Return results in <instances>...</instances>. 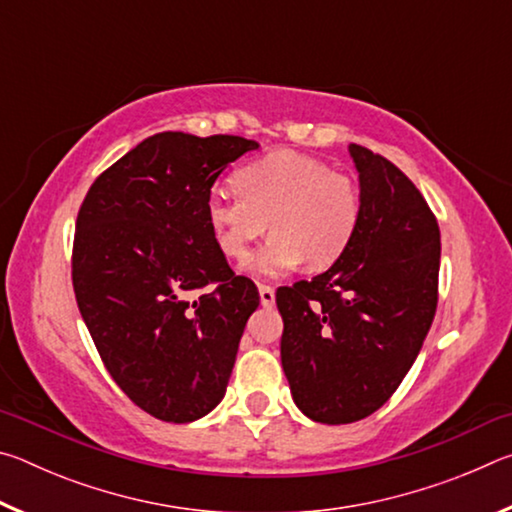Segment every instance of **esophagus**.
Returning <instances> with one entry per match:
<instances>
[{
  "label": "esophagus",
  "mask_w": 512,
  "mask_h": 512,
  "mask_svg": "<svg viewBox=\"0 0 512 512\" xmlns=\"http://www.w3.org/2000/svg\"><path fill=\"white\" fill-rule=\"evenodd\" d=\"M259 300H262L264 307L275 305V289L271 284H259Z\"/></svg>",
  "instance_id": "obj_1"
}]
</instances>
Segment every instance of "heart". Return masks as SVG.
<instances>
[{
    "label": "heart",
    "instance_id": "1",
    "mask_svg": "<svg viewBox=\"0 0 512 512\" xmlns=\"http://www.w3.org/2000/svg\"><path fill=\"white\" fill-rule=\"evenodd\" d=\"M235 189H214L205 216L216 246L232 259H244L271 228V239L246 262L253 275L275 277L302 262L316 271L332 266L357 232V185L311 155L275 151L250 162L235 173Z\"/></svg>",
    "mask_w": 512,
    "mask_h": 512
}]
</instances>
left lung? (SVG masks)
Segmentation results:
<instances>
[{
  "instance_id": "8db88e82",
  "label": "left lung",
  "mask_w": 512,
  "mask_h": 512,
  "mask_svg": "<svg viewBox=\"0 0 512 512\" xmlns=\"http://www.w3.org/2000/svg\"><path fill=\"white\" fill-rule=\"evenodd\" d=\"M361 216L325 273L275 293L282 368L314 422L348 424L388 402L424 343L438 305L440 230L391 160L350 144Z\"/></svg>"
}]
</instances>
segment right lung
I'll return each instance as SVG.
<instances>
[{"label":"right lung","instance_id":"obj_1","mask_svg":"<svg viewBox=\"0 0 512 512\" xmlns=\"http://www.w3.org/2000/svg\"><path fill=\"white\" fill-rule=\"evenodd\" d=\"M257 146L237 135L146 137L94 180L79 210V311L117 386L158 420L194 422L223 400L259 305L205 216L219 173Z\"/></svg>","mask_w":512,"mask_h":512}]
</instances>
